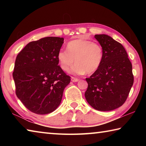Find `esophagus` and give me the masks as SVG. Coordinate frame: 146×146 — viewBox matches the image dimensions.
Instances as JSON below:
<instances>
[{
  "mask_svg": "<svg viewBox=\"0 0 146 146\" xmlns=\"http://www.w3.org/2000/svg\"><path fill=\"white\" fill-rule=\"evenodd\" d=\"M71 81H72V82H78V81L79 80V79L78 78H75V77H73V76H72V77H71Z\"/></svg>",
  "mask_w": 146,
  "mask_h": 146,
  "instance_id": "34e87169",
  "label": "esophagus"
}]
</instances>
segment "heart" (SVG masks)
<instances>
[{
  "label": "heart",
  "mask_w": 146,
  "mask_h": 146,
  "mask_svg": "<svg viewBox=\"0 0 146 146\" xmlns=\"http://www.w3.org/2000/svg\"><path fill=\"white\" fill-rule=\"evenodd\" d=\"M103 58L102 46L97 42L84 38L69 42L67 50L60 49L57 53V60L62 70L68 71L75 61L76 64L70 72L78 75L95 73L100 68Z\"/></svg>",
  "instance_id": "obj_1"
}]
</instances>
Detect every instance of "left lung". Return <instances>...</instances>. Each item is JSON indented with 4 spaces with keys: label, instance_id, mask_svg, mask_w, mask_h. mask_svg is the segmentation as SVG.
<instances>
[{
    "label": "left lung",
    "instance_id": "left-lung-1",
    "mask_svg": "<svg viewBox=\"0 0 146 146\" xmlns=\"http://www.w3.org/2000/svg\"><path fill=\"white\" fill-rule=\"evenodd\" d=\"M104 58L100 68L90 78L85 97L95 110L108 111L125 102L134 82L132 64L125 48L107 35H95Z\"/></svg>",
    "mask_w": 146,
    "mask_h": 146
}]
</instances>
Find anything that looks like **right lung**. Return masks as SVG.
Masks as SVG:
<instances>
[{"mask_svg": "<svg viewBox=\"0 0 146 146\" xmlns=\"http://www.w3.org/2000/svg\"><path fill=\"white\" fill-rule=\"evenodd\" d=\"M64 38L48 36L32 41L17 56L13 77L19 99L31 112L48 114L58 107L71 77L58 66Z\"/></svg>", "mask_w": 146, "mask_h": 146, "instance_id": "add662e5", "label": "right lung"}]
</instances>
